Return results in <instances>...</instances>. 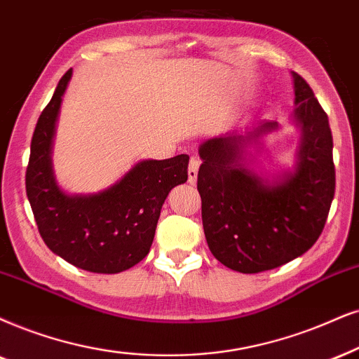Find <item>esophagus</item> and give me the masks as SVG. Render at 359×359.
I'll list each match as a JSON object with an SVG mask.
<instances>
[{
	"label": "esophagus",
	"instance_id": "34e87169",
	"mask_svg": "<svg viewBox=\"0 0 359 359\" xmlns=\"http://www.w3.org/2000/svg\"><path fill=\"white\" fill-rule=\"evenodd\" d=\"M198 167H201V158H198V157H190V161H189V182L190 184L197 182Z\"/></svg>",
	"mask_w": 359,
	"mask_h": 359
}]
</instances>
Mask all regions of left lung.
Masks as SVG:
<instances>
[{"label":"left lung","instance_id":"left-lung-1","mask_svg":"<svg viewBox=\"0 0 359 359\" xmlns=\"http://www.w3.org/2000/svg\"><path fill=\"white\" fill-rule=\"evenodd\" d=\"M293 78L294 117L303 134L293 174L266 185L242 165L245 142L275 130V121L243 135L208 139L198 149L203 233L213 257L240 273L276 269L310 250L323 232L334 197L328 116L310 84L297 72Z\"/></svg>","mask_w":359,"mask_h":359}]
</instances>
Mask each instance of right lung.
<instances>
[{"label": "right lung", "mask_w": 359, "mask_h": 359, "mask_svg": "<svg viewBox=\"0 0 359 359\" xmlns=\"http://www.w3.org/2000/svg\"><path fill=\"white\" fill-rule=\"evenodd\" d=\"M72 69L59 81L31 139L26 194L49 250L78 269L119 273L151 250L162 203L187 180L189 156L142 161L119 182L96 195H66L54 182L51 142L61 97Z\"/></svg>", "instance_id": "1"}]
</instances>
